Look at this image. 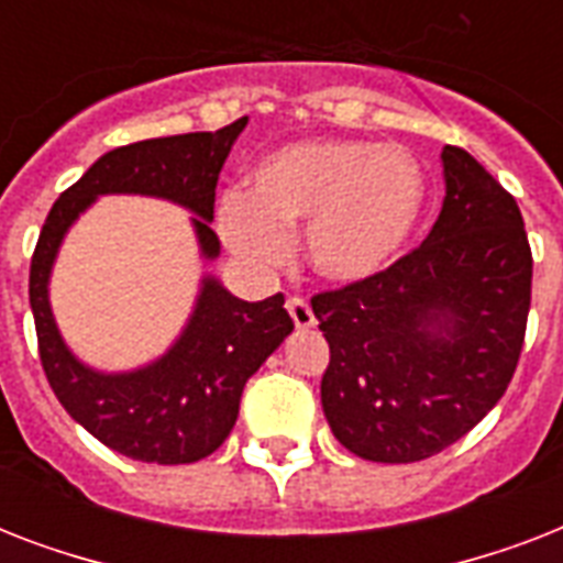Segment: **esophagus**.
I'll use <instances>...</instances> for the list:
<instances>
[{
  "label": "esophagus",
  "instance_id": "obj_1",
  "mask_svg": "<svg viewBox=\"0 0 563 563\" xmlns=\"http://www.w3.org/2000/svg\"><path fill=\"white\" fill-rule=\"evenodd\" d=\"M286 309H289L291 321H295V327L298 330H309V327L316 324V312H312V307L307 303V298H289L286 300Z\"/></svg>",
  "mask_w": 563,
  "mask_h": 563
}]
</instances>
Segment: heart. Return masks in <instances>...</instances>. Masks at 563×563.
Wrapping results in <instances>:
<instances>
[{
    "mask_svg": "<svg viewBox=\"0 0 563 563\" xmlns=\"http://www.w3.org/2000/svg\"><path fill=\"white\" fill-rule=\"evenodd\" d=\"M427 175L400 145L307 140L277 148L219 203V236L254 268H277L303 228L312 272L362 283L385 272L418 228Z\"/></svg>",
    "mask_w": 563,
    "mask_h": 563,
    "instance_id": "1",
    "label": "heart"
}]
</instances>
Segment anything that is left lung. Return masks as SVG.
I'll return each instance as SVG.
<instances>
[{
    "instance_id": "obj_1",
    "label": "left lung",
    "mask_w": 563,
    "mask_h": 563,
    "mask_svg": "<svg viewBox=\"0 0 563 563\" xmlns=\"http://www.w3.org/2000/svg\"><path fill=\"white\" fill-rule=\"evenodd\" d=\"M429 236L371 280L312 295L330 344L321 406L368 462L409 464L464 438L506 394L532 303V247L515 195L444 145Z\"/></svg>"
}]
</instances>
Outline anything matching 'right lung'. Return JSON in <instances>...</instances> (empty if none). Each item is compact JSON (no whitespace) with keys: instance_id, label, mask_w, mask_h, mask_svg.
Returning a JSON list of instances; mask_svg holds the SVG:
<instances>
[{"instance_id":"add662e5","label":"right lung","mask_w":563,"mask_h":563,"mask_svg":"<svg viewBox=\"0 0 563 563\" xmlns=\"http://www.w3.org/2000/svg\"><path fill=\"white\" fill-rule=\"evenodd\" d=\"M247 117L198 134L161 136L122 145L92 163L60 192L31 256L29 300L37 327L40 365L52 391L90 435L117 453L152 464H189L216 453L236 423L247 376L295 330L283 295L247 303L207 277L187 330L163 360L134 374H96L66 351L48 309V272L57 245L78 212L99 195L140 192L169 198L198 216L203 256H219L210 221L216 184L230 145Z\"/></svg>"}]
</instances>
